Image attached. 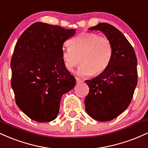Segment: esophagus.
Returning a JSON list of instances; mask_svg holds the SVG:
<instances>
[{
    "mask_svg": "<svg viewBox=\"0 0 148 148\" xmlns=\"http://www.w3.org/2000/svg\"><path fill=\"white\" fill-rule=\"evenodd\" d=\"M76 81L77 83H81V82H84V80L79 79V78H76Z\"/></svg>",
    "mask_w": 148,
    "mask_h": 148,
    "instance_id": "1",
    "label": "esophagus"
}]
</instances>
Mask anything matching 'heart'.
Returning a JSON list of instances; mask_svg holds the SVG:
<instances>
[{"mask_svg": "<svg viewBox=\"0 0 148 148\" xmlns=\"http://www.w3.org/2000/svg\"><path fill=\"white\" fill-rule=\"evenodd\" d=\"M69 47L62 50L64 67L72 72L82 63L77 71L79 76L99 75L104 72L111 62L113 48L106 37L93 33H82L69 40Z\"/></svg>", "mask_w": 148, "mask_h": 148, "instance_id": "heart-1", "label": "heart"}]
</instances>
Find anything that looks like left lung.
<instances>
[{"instance_id": "8db88e82", "label": "left lung", "mask_w": 148, "mask_h": 148, "mask_svg": "<svg viewBox=\"0 0 148 148\" xmlns=\"http://www.w3.org/2000/svg\"><path fill=\"white\" fill-rule=\"evenodd\" d=\"M99 30L111 41L113 53L104 72L86 83L90 88L85 99L87 113L100 122L110 121L127 109L137 85V59L131 44L120 30L107 23L90 28Z\"/></svg>"}]
</instances>
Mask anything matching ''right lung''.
<instances>
[{
	"instance_id": "obj_1",
	"label": "right lung",
	"mask_w": 148,
	"mask_h": 148,
	"mask_svg": "<svg viewBox=\"0 0 148 148\" xmlns=\"http://www.w3.org/2000/svg\"><path fill=\"white\" fill-rule=\"evenodd\" d=\"M75 29L36 22L22 33L11 60V86L18 108L31 120H55L76 79L64 67L62 45Z\"/></svg>"
}]
</instances>
